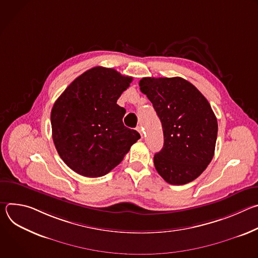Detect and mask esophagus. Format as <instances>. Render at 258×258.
<instances>
[{
  "label": "esophagus",
  "mask_w": 258,
  "mask_h": 258,
  "mask_svg": "<svg viewBox=\"0 0 258 258\" xmlns=\"http://www.w3.org/2000/svg\"><path fill=\"white\" fill-rule=\"evenodd\" d=\"M139 133H140V135H141V137L143 138V127L141 126V125H139V126H137V128H136Z\"/></svg>",
  "instance_id": "esophagus-1"
}]
</instances>
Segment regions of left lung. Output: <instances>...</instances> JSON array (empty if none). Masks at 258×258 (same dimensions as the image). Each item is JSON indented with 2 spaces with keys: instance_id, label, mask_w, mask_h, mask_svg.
Here are the masks:
<instances>
[{
  "instance_id": "left-lung-1",
  "label": "left lung",
  "mask_w": 258,
  "mask_h": 258,
  "mask_svg": "<svg viewBox=\"0 0 258 258\" xmlns=\"http://www.w3.org/2000/svg\"><path fill=\"white\" fill-rule=\"evenodd\" d=\"M139 86L162 124L164 145L154 155L157 172L171 185L194 180L214 155L217 120L210 104L181 78H144Z\"/></svg>"
}]
</instances>
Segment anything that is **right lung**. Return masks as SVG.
<instances>
[{"mask_svg":"<svg viewBox=\"0 0 258 258\" xmlns=\"http://www.w3.org/2000/svg\"><path fill=\"white\" fill-rule=\"evenodd\" d=\"M133 78L97 66L73 81L51 111L56 150L68 167L99 177L117 166L140 138L124 126L125 109L116 104Z\"/></svg>","mask_w":258,"mask_h":258,"instance_id":"obj_1","label":"right lung"}]
</instances>
